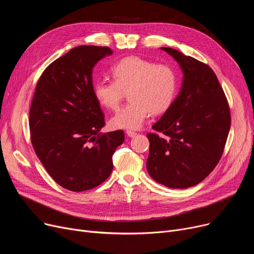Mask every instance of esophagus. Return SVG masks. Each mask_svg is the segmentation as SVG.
<instances>
[{
	"instance_id": "obj_1",
	"label": "esophagus",
	"mask_w": 254,
	"mask_h": 254,
	"mask_svg": "<svg viewBox=\"0 0 254 254\" xmlns=\"http://www.w3.org/2000/svg\"><path fill=\"white\" fill-rule=\"evenodd\" d=\"M127 135L128 137H135V136L137 135V132H136V131H132V130H130V129H127Z\"/></svg>"
}]
</instances>
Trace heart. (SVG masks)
Returning <instances> with one entry per match:
<instances>
[{"instance_id": "1", "label": "heart", "mask_w": 254, "mask_h": 254, "mask_svg": "<svg viewBox=\"0 0 254 254\" xmlns=\"http://www.w3.org/2000/svg\"><path fill=\"white\" fill-rule=\"evenodd\" d=\"M111 75L113 80L97 81L92 91L102 106L117 110L127 90L130 101L112 117L114 127H141L150 113L157 115L169 110L179 88L178 73L173 66L140 57L116 62Z\"/></svg>"}]
</instances>
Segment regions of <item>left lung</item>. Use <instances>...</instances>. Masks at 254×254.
I'll use <instances>...</instances> for the list:
<instances>
[{"label":"left lung","mask_w":254,"mask_h":254,"mask_svg":"<svg viewBox=\"0 0 254 254\" xmlns=\"http://www.w3.org/2000/svg\"><path fill=\"white\" fill-rule=\"evenodd\" d=\"M183 72L179 95L149 132L147 171L170 189L202 182L219 163L231 127L224 91L210 66L178 50L163 47Z\"/></svg>","instance_id":"8db88e82"}]
</instances>
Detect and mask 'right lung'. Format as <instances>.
I'll return each mask as SVG.
<instances>
[{
  "instance_id": "right-lung-1",
  "label": "right lung",
  "mask_w": 254,
  "mask_h": 254,
  "mask_svg": "<svg viewBox=\"0 0 254 254\" xmlns=\"http://www.w3.org/2000/svg\"><path fill=\"white\" fill-rule=\"evenodd\" d=\"M112 49L81 45L52 62L39 78L30 109L33 148L62 188L84 191L103 183L124 130L101 132L105 118L92 91V68Z\"/></svg>"
}]
</instances>
